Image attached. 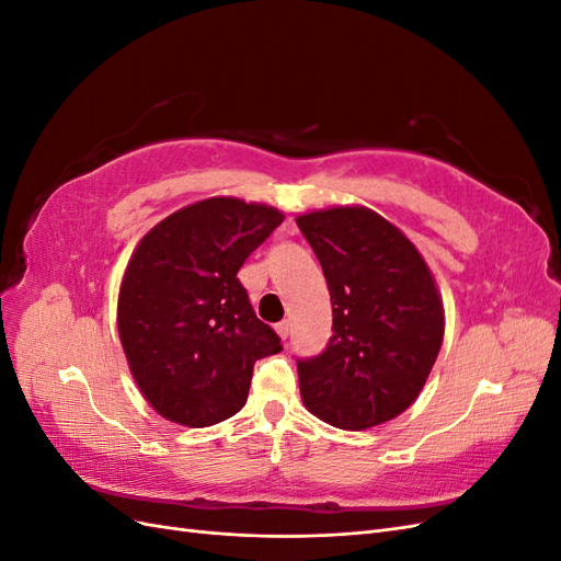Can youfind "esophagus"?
I'll return each instance as SVG.
<instances>
[{
	"instance_id": "1",
	"label": "esophagus",
	"mask_w": 561,
	"mask_h": 561,
	"mask_svg": "<svg viewBox=\"0 0 561 561\" xmlns=\"http://www.w3.org/2000/svg\"><path fill=\"white\" fill-rule=\"evenodd\" d=\"M276 332H278V336L283 339V342H285L287 334H290V322H287V320H280L278 325H276Z\"/></svg>"
}]
</instances>
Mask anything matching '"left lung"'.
<instances>
[{
    "label": "left lung",
    "instance_id": "left-lung-1",
    "mask_svg": "<svg viewBox=\"0 0 561 561\" xmlns=\"http://www.w3.org/2000/svg\"><path fill=\"white\" fill-rule=\"evenodd\" d=\"M332 301V339L299 360V393L320 421L367 431L400 416L426 386L445 339L443 295L416 245L365 206L297 217Z\"/></svg>",
    "mask_w": 561,
    "mask_h": 561
}]
</instances>
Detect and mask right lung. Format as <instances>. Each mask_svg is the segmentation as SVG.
Returning a JSON list of instances; mask_svg holds the SVG:
<instances>
[{"instance_id":"right-lung-1","label":"right lung","mask_w":561,"mask_h":561,"mask_svg":"<svg viewBox=\"0 0 561 561\" xmlns=\"http://www.w3.org/2000/svg\"><path fill=\"white\" fill-rule=\"evenodd\" d=\"M285 215L266 203L210 196L151 227L118 287L116 328L151 410L206 428L241 410L252 367L280 351L236 278Z\"/></svg>"}]
</instances>
